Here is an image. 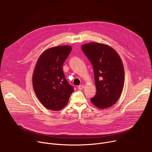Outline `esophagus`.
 <instances>
[{
    "label": "esophagus",
    "mask_w": 152,
    "mask_h": 152,
    "mask_svg": "<svg viewBox=\"0 0 152 152\" xmlns=\"http://www.w3.org/2000/svg\"><path fill=\"white\" fill-rule=\"evenodd\" d=\"M84 88V85H80L79 86H78V89L80 90H82Z\"/></svg>",
    "instance_id": "34e87169"
}]
</instances>
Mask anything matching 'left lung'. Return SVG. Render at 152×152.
<instances>
[{
    "instance_id": "1",
    "label": "left lung",
    "mask_w": 152,
    "mask_h": 152,
    "mask_svg": "<svg viewBox=\"0 0 152 152\" xmlns=\"http://www.w3.org/2000/svg\"><path fill=\"white\" fill-rule=\"evenodd\" d=\"M93 65L96 94L91 103L99 109L111 107L119 99L124 85V70L118 53L110 46L96 42L82 46Z\"/></svg>"
}]
</instances>
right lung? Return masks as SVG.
<instances>
[{"label":"right lung","mask_w":152,"mask_h":152,"mask_svg":"<svg viewBox=\"0 0 152 152\" xmlns=\"http://www.w3.org/2000/svg\"><path fill=\"white\" fill-rule=\"evenodd\" d=\"M71 50L69 45L48 49L41 54L35 66L34 90L42 104L50 110L62 109L74 91L62 70V65Z\"/></svg>","instance_id":"add662e5"}]
</instances>
